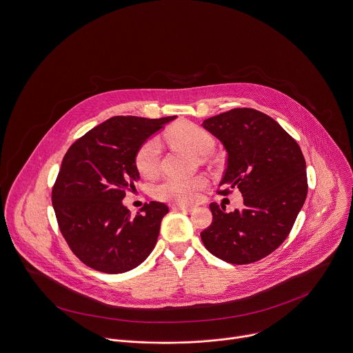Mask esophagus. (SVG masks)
Listing matches in <instances>:
<instances>
[{"instance_id":"1","label":"esophagus","mask_w":353,"mask_h":353,"mask_svg":"<svg viewBox=\"0 0 353 353\" xmlns=\"http://www.w3.org/2000/svg\"><path fill=\"white\" fill-rule=\"evenodd\" d=\"M171 209H172V210H185V212H192V210H194V206L174 203V205H171Z\"/></svg>"}]
</instances>
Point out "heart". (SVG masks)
Wrapping results in <instances>:
<instances>
[{
  "label": "heart",
  "mask_w": 353,
  "mask_h": 353,
  "mask_svg": "<svg viewBox=\"0 0 353 353\" xmlns=\"http://www.w3.org/2000/svg\"><path fill=\"white\" fill-rule=\"evenodd\" d=\"M165 139L193 154L206 155L214 147L213 136L201 126L182 122L165 133ZM161 145L155 137L144 141L136 154V167L144 178H154L160 170ZM206 181L202 176L193 178H164L154 189L155 198L167 202L190 203L198 198Z\"/></svg>",
  "instance_id": "heart-1"
}]
</instances>
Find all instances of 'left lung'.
I'll use <instances>...</instances> for the list:
<instances>
[{"instance_id": "obj_1", "label": "left lung", "mask_w": 353, "mask_h": 353, "mask_svg": "<svg viewBox=\"0 0 353 353\" xmlns=\"http://www.w3.org/2000/svg\"><path fill=\"white\" fill-rule=\"evenodd\" d=\"M227 151L221 194L237 189L244 208L227 213L210 205L212 224L201 232L214 256L236 265L256 262L289 236L307 196L305 160L296 140L270 116L236 108L202 125Z\"/></svg>"}]
</instances>
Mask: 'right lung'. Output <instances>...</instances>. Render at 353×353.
Returning a JSON list of instances; mask_svg holds the SVG:
<instances>
[{"label":"right lung","instance_id":"1","mask_svg":"<svg viewBox=\"0 0 353 353\" xmlns=\"http://www.w3.org/2000/svg\"><path fill=\"white\" fill-rule=\"evenodd\" d=\"M176 116H114L67 150L52 190L59 228L74 255L105 273L139 266L154 250L168 206L145 203L136 216L123 206L140 178V145Z\"/></svg>","mask_w":353,"mask_h":353}]
</instances>
